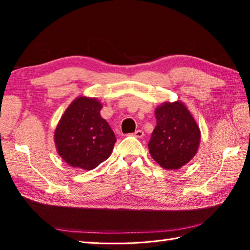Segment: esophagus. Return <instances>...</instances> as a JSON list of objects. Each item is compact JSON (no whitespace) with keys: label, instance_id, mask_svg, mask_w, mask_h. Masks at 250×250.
<instances>
[{"label":"esophagus","instance_id":"1","mask_svg":"<svg viewBox=\"0 0 250 250\" xmlns=\"http://www.w3.org/2000/svg\"><path fill=\"white\" fill-rule=\"evenodd\" d=\"M133 135L135 138H139V139H141V138H143V135H144V132L142 130H137L135 131V132L133 133Z\"/></svg>","mask_w":250,"mask_h":250}]
</instances>
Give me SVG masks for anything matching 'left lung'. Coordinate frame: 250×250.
I'll list each match as a JSON object with an SVG mask.
<instances>
[{"label":"left lung","instance_id":"left-lung-1","mask_svg":"<svg viewBox=\"0 0 250 250\" xmlns=\"http://www.w3.org/2000/svg\"><path fill=\"white\" fill-rule=\"evenodd\" d=\"M156 126L148 142L154 161L165 169H179L196 155L200 130L183 103H165L155 110Z\"/></svg>","mask_w":250,"mask_h":250}]
</instances>
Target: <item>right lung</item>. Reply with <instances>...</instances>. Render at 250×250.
Returning <instances> with one entry per match:
<instances>
[{"instance_id": "obj_1", "label": "right lung", "mask_w": 250, "mask_h": 250, "mask_svg": "<svg viewBox=\"0 0 250 250\" xmlns=\"http://www.w3.org/2000/svg\"><path fill=\"white\" fill-rule=\"evenodd\" d=\"M102 104L79 97L67 107L54 132L59 155L72 167L90 170L110 156L116 137L101 116Z\"/></svg>"}]
</instances>
